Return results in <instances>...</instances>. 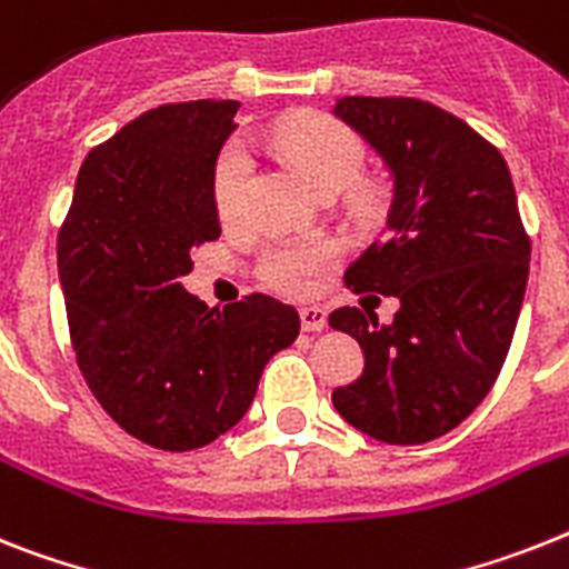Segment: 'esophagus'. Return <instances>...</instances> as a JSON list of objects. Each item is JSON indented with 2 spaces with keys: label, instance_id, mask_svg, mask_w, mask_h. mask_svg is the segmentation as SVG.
<instances>
[{
  "label": "esophagus",
  "instance_id": "34e87169",
  "mask_svg": "<svg viewBox=\"0 0 569 569\" xmlns=\"http://www.w3.org/2000/svg\"><path fill=\"white\" fill-rule=\"evenodd\" d=\"M328 322V313L322 308H302V328L308 335H319Z\"/></svg>",
  "mask_w": 569,
  "mask_h": 569
}]
</instances>
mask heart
<instances>
[{"mask_svg": "<svg viewBox=\"0 0 569 569\" xmlns=\"http://www.w3.org/2000/svg\"><path fill=\"white\" fill-rule=\"evenodd\" d=\"M276 144L299 168L305 180L319 191H340L358 180L366 162V148L351 127L331 116L302 112L281 121ZM252 182V157L243 142H229L220 150L211 173V197L223 223H234L243 214ZM331 247L326 243H276L261 252L258 273L281 293L302 296L313 288L317 276L331 264Z\"/></svg>", "mask_w": 569, "mask_h": 569, "instance_id": "heart-1", "label": "heart"}]
</instances>
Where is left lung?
I'll return each instance as SVG.
<instances>
[{"label":"left lung","instance_id":"8db88e82","mask_svg":"<svg viewBox=\"0 0 569 569\" xmlns=\"http://www.w3.org/2000/svg\"><path fill=\"white\" fill-rule=\"evenodd\" d=\"M335 116L396 177L387 238L346 270L355 293L396 296L389 326L372 311L328 317L363 349V375L337 387V412L387 445H425L462 425L509 355L529 279V234L495 144L419 98L346 96Z\"/></svg>","mask_w":569,"mask_h":569}]
</instances>
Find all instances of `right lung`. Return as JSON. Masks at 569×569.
Listing matches in <instances>:
<instances>
[{
  "label": "right lung",
  "instance_id": "right-lung-1",
  "mask_svg": "<svg viewBox=\"0 0 569 569\" xmlns=\"http://www.w3.org/2000/svg\"><path fill=\"white\" fill-rule=\"evenodd\" d=\"M238 101L142 112L92 148L58 234L74 358L116 425L159 450H194L250 410L267 360L299 337L273 296L209 308L186 293L191 250L218 241L211 173Z\"/></svg>",
  "mask_w": 569,
  "mask_h": 569
}]
</instances>
